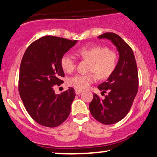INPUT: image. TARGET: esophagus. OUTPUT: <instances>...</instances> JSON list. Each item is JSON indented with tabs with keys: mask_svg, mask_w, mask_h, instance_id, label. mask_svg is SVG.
Returning <instances> with one entry per match:
<instances>
[{
	"mask_svg": "<svg viewBox=\"0 0 157 157\" xmlns=\"http://www.w3.org/2000/svg\"><path fill=\"white\" fill-rule=\"evenodd\" d=\"M82 92V91L81 90V89H76V90H75V93L77 94H80Z\"/></svg>",
	"mask_w": 157,
	"mask_h": 157,
	"instance_id": "obj_1",
	"label": "esophagus"
}]
</instances>
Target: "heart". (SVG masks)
<instances>
[{
  "instance_id": "heart-1",
  "label": "heart",
  "mask_w": 157,
  "mask_h": 157,
  "mask_svg": "<svg viewBox=\"0 0 157 157\" xmlns=\"http://www.w3.org/2000/svg\"><path fill=\"white\" fill-rule=\"evenodd\" d=\"M77 54L82 59L91 61L89 74H78L68 79V84L78 89H87L97 77L105 80L114 73L118 64V56L115 51L104 46H83L79 48ZM62 68L67 73H72L77 68V62L73 56L65 53L60 59Z\"/></svg>"
}]
</instances>
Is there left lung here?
<instances>
[{
    "label": "left lung",
    "mask_w": 157,
    "mask_h": 157,
    "mask_svg": "<svg viewBox=\"0 0 157 157\" xmlns=\"http://www.w3.org/2000/svg\"><path fill=\"white\" fill-rule=\"evenodd\" d=\"M98 38L112 41L119 53V59L114 73L98 86L103 93L108 92V94L104 99L97 94H93L89 110L98 121L113 124L126 116L136 96L139 88L137 65L132 48L119 36L106 33Z\"/></svg>",
    "instance_id": "8db88e82"
}]
</instances>
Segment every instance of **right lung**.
Segmentation results:
<instances>
[{"mask_svg": "<svg viewBox=\"0 0 157 157\" xmlns=\"http://www.w3.org/2000/svg\"><path fill=\"white\" fill-rule=\"evenodd\" d=\"M77 40L45 36L29 45L20 65L18 91L25 107L38 124L56 127L68 118L76 95L69 88L60 94L53 87L63 83L60 59Z\"/></svg>", "mask_w": 157, "mask_h": 157, "instance_id": "add662e5", "label": "right lung"}]
</instances>
